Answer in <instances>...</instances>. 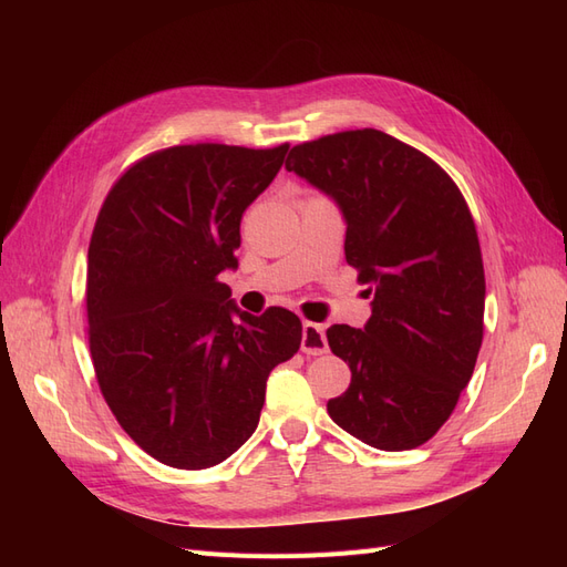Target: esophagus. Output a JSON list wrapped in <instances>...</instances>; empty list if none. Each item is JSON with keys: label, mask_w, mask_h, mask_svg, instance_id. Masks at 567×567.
Returning <instances> with one entry per match:
<instances>
[{"label": "esophagus", "mask_w": 567, "mask_h": 567, "mask_svg": "<svg viewBox=\"0 0 567 567\" xmlns=\"http://www.w3.org/2000/svg\"><path fill=\"white\" fill-rule=\"evenodd\" d=\"M300 348L305 354H323L329 352V340H326L323 333V326L312 323V321H305L302 323V342Z\"/></svg>", "instance_id": "obj_1"}]
</instances>
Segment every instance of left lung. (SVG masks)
Listing matches in <instances>:
<instances>
[{
    "label": "left lung",
    "instance_id": "left-lung-1",
    "mask_svg": "<svg viewBox=\"0 0 567 567\" xmlns=\"http://www.w3.org/2000/svg\"><path fill=\"white\" fill-rule=\"evenodd\" d=\"M296 173L346 219V260L373 296L364 329L326 338L352 381L329 416L369 447L431 440L468 385L483 346L485 271L468 205L444 169L379 130L293 146Z\"/></svg>",
    "mask_w": 567,
    "mask_h": 567
}]
</instances>
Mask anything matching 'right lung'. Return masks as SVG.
<instances>
[{
    "instance_id": "1",
    "label": "right lung",
    "mask_w": 567,
    "mask_h": 567,
    "mask_svg": "<svg viewBox=\"0 0 567 567\" xmlns=\"http://www.w3.org/2000/svg\"><path fill=\"white\" fill-rule=\"evenodd\" d=\"M288 144L173 146L117 179L87 255L90 350L125 433L165 466L200 471L255 433L271 369L300 348V319L252 317L217 277L236 269L241 217Z\"/></svg>"
}]
</instances>
